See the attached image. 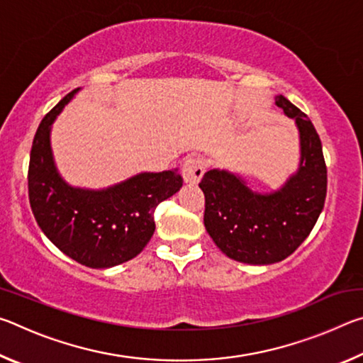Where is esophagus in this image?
<instances>
[{"label": "esophagus", "instance_id": "obj_1", "mask_svg": "<svg viewBox=\"0 0 363 363\" xmlns=\"http://www.w3.org/2000/svg\"><path fill=\"white\" fill-rule=\"evenodd\" d=\"M205 173V162L201 158L190 157L182 164V177L187 184H196Z\"/></svg>", "mask_w": 363, "mask_h": 363}]
</instances>
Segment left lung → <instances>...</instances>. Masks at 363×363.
Masks as SVG:
<instances>
[{"instance_id": "8db88e82", "label": "left lung", "mask_w": 363, "mask_h": 363, "mask_svg": "<svg viewBox=\"0 0 363 363\" xmlns=\"http://www.w3.org/2000/svg\"><path fill=\"white\" fill-rule=\"evenodd\" d=\"M275 104L296 121L301 145L296 173L272 194L255 192L227 169H210L199 184L213 242L230 259L256 266L290 256L314 229L327 196V164L314 125L286 97L277 96Z\"/></svg>"}]
</instances>
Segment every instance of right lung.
<instances>
[{"label": "right lung", "mask_w": 363, "mask_h": 363, "mask_svg": "<svg viewBox=\"0 0 363 363\" xmlns=\"http://www.w3.org/2000/svg\"><path fill=\"white\" fill-rule=\"evenodd\" d=\"M77 91L67 94L36 130L28 164V199L40 229L86 267L106 269L136 257L155 232L153 211L182 187L177 169L139 173L112 187H72L59 174L51 125Z\"/></svg>", "instance_id": "1"}]
</instances>
